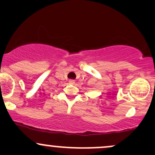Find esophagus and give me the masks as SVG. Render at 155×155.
<instances>
[{
	"mask_svg": "<svg viewBox=\"0 0 155 155\" xmlns=\"http://www.w3.org/2000/svg\"><path fill=\"white\" fill-rule=\"evenodd\" d=\"M69 83L71 84V85H74L75 80H73V79H70V80H69Z\"/></svg>",
	"mask_w": 155,
	"mask_h": 155,
	"instance_id": "34e87169",
	"label": "esophagus"
}]
</instances>
